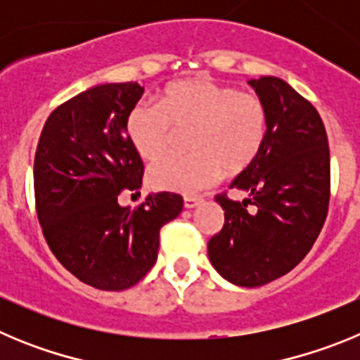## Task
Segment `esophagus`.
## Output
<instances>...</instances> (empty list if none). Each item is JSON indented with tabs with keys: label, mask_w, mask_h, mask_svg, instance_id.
Returning a JSON list of instances; mask_svg holds the SVG:
<instances>
[{
	"label": "esophagus",
	"mask_w": 360,
	"mask_h": 360,
	"mask_svg": "<svg viewBox=\"0 0 360 360\" xmlns=\"http://www.w3.org/2000/svg\"><path fill=\"white\" fill-rule=\"evenodd\" d=\"M200 203H202V198H196V196H186V198H184V205H186V209H195L198 207Z\"/></svg>",
	"instance_id": "esophagus-1"
}]
</instances>
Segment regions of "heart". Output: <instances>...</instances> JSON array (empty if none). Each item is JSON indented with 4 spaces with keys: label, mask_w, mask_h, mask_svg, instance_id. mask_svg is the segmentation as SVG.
Listing matches in <instances>:
<instances>
[{
    "label": "heart",
    "mask_w": 360,
    "mask_h": 360,
    "mask_svg": "<svg viewBox=\"0 0 360 360\" xmlns=\"http://www.w3.org/2000/svg\"><path fill=\"white\" fill-rule=\"evenodd\" d=\"M174 129H189V157H167L149 169L155 189L196 195L254 164L266 141L269 111L262 97L207 77L167 84L158 104H136L126 133L142 160L155 162L169 149Z\"/></svg>",
    "instance_id": "b5f03b06"
}]
</instances>
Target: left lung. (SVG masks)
<instances>
[{
	"mask_svg": "<svg viewBox=\"0 0 360 360\" xmlns=\"http://www.w3.org/2000/svg\"><path fill=\"white\" fill-rule=\"evenodd\" d=\"M249 84L269 111L266 141L231 184L249 198L216 195L225 224L207 252L221 278L252 288L290 272L319 236L328 214L330 149L317 110L288 82L266 75Z\"/></svg>",
	"mask_w": 360,
	"mask_h": 360,
	"instance_id": "1",
	"label": "left lung"
}]
</instances>
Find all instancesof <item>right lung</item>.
Segmentation results:
<instances>
[{
    "mask_svg": "<svg viewBox=\"0 0 360 360\" xmlns=\"http://www.w3.org/2000/svg\"><path fill=\"white\" fill-rule=\"evenodd\" d=\"M144 88L98 84L50 113L34 160L36 209L44 240L68 272L98 290H126L157 262L160 229L184 200L148 195L122 207L124 189L139 191L144 164L126 133V117Z\"/></svg>",
    "mask_w": 360,
    "mask_h": 360,
    "instance_id": "1",
    "label": "right lung"
}]
</instances>
